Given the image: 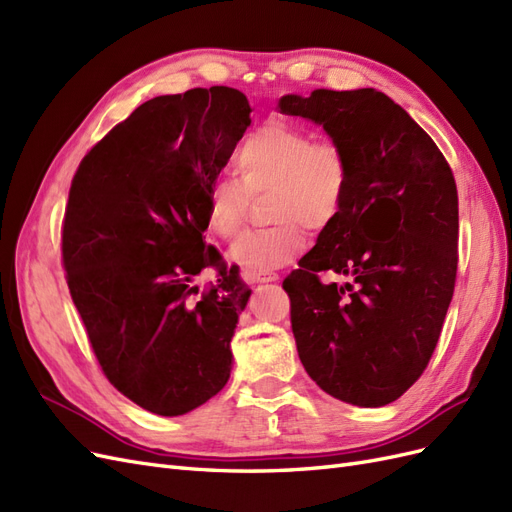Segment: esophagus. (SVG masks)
<instances>
[{
    "label": "esophagus",
    "mask_w": 512,
    "mask_h": 512,
    "mask_svg": "<svg viewBox=\"0 0 512 512\" xmlns=\"http://www.w3.org/2000/svg\"><path fill=\"white\" fill-rule=\"evenodd\" d=\"M243 277L250 282L269 284V282H275L280 275H277L275 271H243Z\"/></svg>",
    "instance_id": "obj_1"
}]
</instances>
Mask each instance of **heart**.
<instances>
[{"instance_id":"1","label":"heart","mask_w":512,"mask_h":512,"mask_svg":"<svg viewBox=\"0 0 512 512\" xmlns=\"http://www.w3.org/2000/svg\"><path fill=\"white\" fill-rule=\"evenodd\" d=\"M239 179H218L207 196V228L232 241L245 226L252 196L271 192V228L252 230L230 256L250 271H271L305 250V230L320 232L342 215L352 162L342 143L316 141L288 121H267L247 134L235 156Z\"/></svg>"}]
</instances>
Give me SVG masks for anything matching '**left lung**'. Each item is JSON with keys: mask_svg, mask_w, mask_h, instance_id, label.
<instances>
[{"mask_svg": "<svg viewBox=\"0 0 512 512\" xmlns=\"http://www.w3.org/2000/svg\"><path fill=\"white\" fill-rule=\"evenodd\" d=\"M280 111L320 123L352 162L342 215L282 284L299 359L324 393L386 406L421 378L453 299V170L404 108L371 87L284 96ZM322 272L351 282L322 283Z\"/></svg>", "mask_w": 512, "mask_h": 512, "instance_id": "obj_1", "label": "left lung"}]
</instances>
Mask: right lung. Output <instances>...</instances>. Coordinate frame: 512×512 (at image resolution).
I'll use <instances>...</instances> for the list:
<instances>
[{
  "instance_id": "add662e5",
  "label": "right lung",
  "mask_w": 512,
  "mask_h": 512,
  "mask_svg": "<svg viewBox=\"0 0 512 512\" xmlns=\"http://www.w3.org/2000/svg\"><path fill=\"white\" fill-rule=\"evenodd\" d=\"M239 89L158 96L76 168L61 224L72 301L102 374L136 406L179 416L230 378L250 288L203 241L207 196L250 126ZM213 268L219 282L198 291Z\"/></svg>"
}]
</instances>
